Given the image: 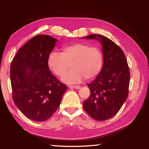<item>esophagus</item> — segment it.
Instances as JSON below:
<instances>
[{
	"label": "esophagus",
	"instance_id": "1",
	"mask_svg": "<svg viewBox=\"0 0 149 149\" xmlns=\"http://www.w3.org/2000/svg\"><path fill=\"white\" fill-rule=\"evenodd\" d=\"M68 87L70 88H75V89H79L81 88L80 86H72V85H69Z\"/></svg>",
	"mask_w": 149,
	"mask_h": 149
}]
</instances>
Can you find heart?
Returning a JSON list of instances; mask_svg holds the SVG:
<instances>
[{
	"label": "heart",
	"instance_id": "heart-1",
	"mask_svg": "<svg viewBox=\"0 0 149 149\" xmlns=\"http://www.w3.org/2000/svg\"><path fill=\"white\" fill-rule=\"evenodd\" d=\"M103 54L96 47L82 43L63 47L61 52H51L47 66L54 74L62 77L70 65L71 70L63 78L66 83H80L85 78L90 80L100 74L103 66Z\"/></svg>",
	"mask_w": 149,
	"mask_h": 149
}]
</instances>
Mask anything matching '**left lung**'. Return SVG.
I'll list each match as a JSON object with an SVG mask.
<instances>
[{
    "label": "left lung",
    "mask_w": 149,
    "mask_h": 149,
    "mask_svg": "<svg viewBox=\"0 0 149 149\" xmlns=\"http://www.w3.org/2000/svg\"><path fill=\"white\" fill-rule=\"evenodd\" d=\"M84 38L97 39L102 44L104 65L95 79L88 84L90 95L83 108L92 118L104 121L115 116L127 99L129 68L123 50L112 40L100 34Z\"/></svg>",
    "instance_id": "8db88e82"
}]
</instances>
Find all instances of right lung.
<instances>
[{"instance_id":"1","label":"right lung","mask_w":149,"mask_h":149,"mask_svg":"<svg viewBox=\"0 0 149 149\" xmlns=\"http://www.w3.org/2000/svg\"><path fill=\"white\" fill-rule=\"evenodd\" d=\"M56 41L46 34L32 38L18 50L11 64L13 99L20 111L34 121L50 118L67 89L47 66Z\"/></svg>"}]
</instances>
